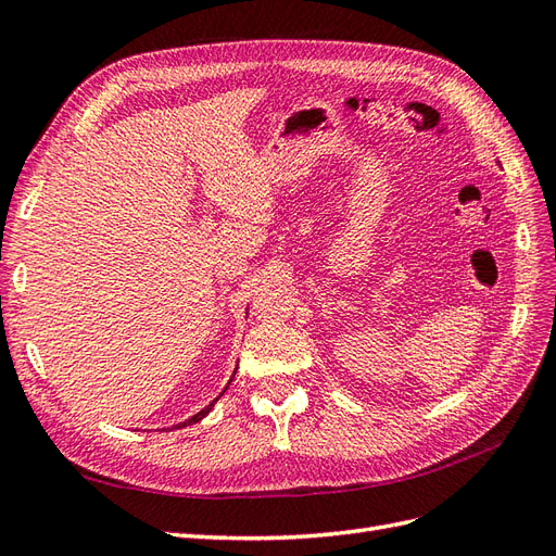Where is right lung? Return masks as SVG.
<instances>
[{"label":"right lung","instance_id":"right-lung-1","mask_svg":"<svg viewBox=\"0 0 556 556\" xmlns=\"http://www.w3.org/2000/svg\"><path fill=\"white\" fill-rule=\"evenodd\" d=\"M237 368H239V366H237ZM233 376H237V371H233ZM233 376H231V378H233ZM229 382H231V380H229ZM229 382H227V387H229ZM227 387H225V390H223V394L227 392ZM223 394H220V396H223ZM220 396H215V399H213V401L208 403V406H206V408H201V410H199L197 415H192L190 419H185V422L176 425L174 429H182V427H188V425H197V422H201V419H204V417H206V415H208V413L213 410V406H215V403H217V401H220Z\"/></svg>","mask_w":556,"mask_h":556}]
</instances>
